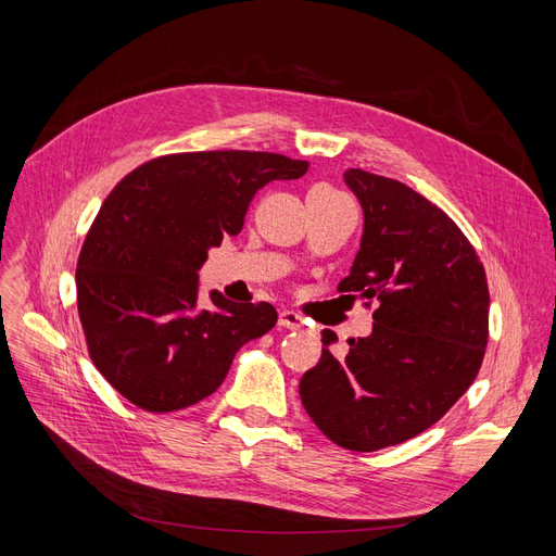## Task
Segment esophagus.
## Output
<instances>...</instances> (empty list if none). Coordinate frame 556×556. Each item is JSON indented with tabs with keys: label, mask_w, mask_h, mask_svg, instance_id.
<instances>
[{
	"label": "esophagus",
	"mask_w": 556,
	"mask_h": 556,
	"mask_svg": "<svg viewBox=\"0 0 556 556\" xmlns=\"http://www.w3.org/2000/svg\"><path fill=\"white\" fill-rule=\"evenodd\" d=\"M280 326L282 328H289V330H299L303 326V319L294 312V309H282L280 312Z\"/></svg>",
	"instance_id": "esophagus-1"
}]
</instances>
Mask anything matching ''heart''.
I'll list each match as a JSON object with an SVG mask.
<instances>
[{
    "label": "heart",
    "instance_id": "heart-1",
    "mask_svg": "<svg viewBox=\"0 0 556 556\" xmlns=\"http://www.w3.org/2000/svg\"><path fill=\"white\" fill-rule=\"evenodd\" d=\"M314 190H326V192H337V190L332 188V185H326V182H324V185H316V188H314Z\"/></svg>",
    "mask_w": 556,
    "mask_h": 556
}]
</instances>
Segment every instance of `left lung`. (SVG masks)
<instances>
[{
	"instance_id": "8db88e82",
	"label": "left lung",
	"mask_w": 556,
	"mask_h": 556,
	"mask_svg": "<svg viewBox=\"0 0 556 556\" xmlns=\"http://www.w3.org/2000/svg\"><path fill=\"white\" fill-rule=\"evenodd\" d=\"M364 210L362 244L341 299H362L374 332L343 357L321 332V359L301 401L330 441L357 453L403 443L451 409L478 378L489 339V285L459 226L405 182L343 174Z\"/></svg>"
}]
</instances>
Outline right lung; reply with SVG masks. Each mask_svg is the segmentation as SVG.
Masks as SVG:
<instances>
[{
  "label": "right lung",
  "mask_w": 556,
  "mask_h": 556,
  "mask_svg": "<svg viewBox=\"0 0 556 556\" xmlns=\"http://www.w3.org/2000/svg\"><path fill=\"white\" fill-rule=\"evenodd\" d=\"M307 172L269 151H192L153 157L103 201L76 262V305L99 374L140 409L190 407L224 382L235 353L269 332V303L210 294L199 267L235 237L255 192Z\"/></svg>",
  "instance_id": "right-lung-1"
}]
</instances>
